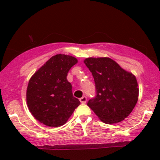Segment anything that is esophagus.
<instances>
[{"mask_svg":"<svg viewBox=\"0 0 160 160\" xmlns=\"http://www.w3.org/2000/svg\"><path fill=\"white\" fill-rule=\"evenodd\" d=\"M80 101L82 104H85L86 102V101H87V98H86V96H82V98H80Z\"/></svg>","mask_w":160,"mask_h":160,"instance_id":"1","label":"esophagus"}]
</instances>
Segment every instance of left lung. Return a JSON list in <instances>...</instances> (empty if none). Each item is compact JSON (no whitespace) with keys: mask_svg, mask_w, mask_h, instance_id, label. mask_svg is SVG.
Listing matches in <instances>:
<instances>
[{"mask_svg":"<svg viewBox=\"0 0 160 160\" xmlns=\"http://www.w3.org/2000/svg\"><path fill=\"white\" fill-rule=\"evenodd\" d=\"M84 63L92 74L96 91L95 97L87 105L104 123L123 120L132 111L138 98L135 77L107 57L87 58Z\"/></svg>","mask_w":160,"mask_h":160,"instance_id":"obj_1","label":"left lung"}]
</instances>
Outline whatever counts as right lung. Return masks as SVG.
Masks as SVG:
<instances>
[{
  "label": "right lung",
  "instance_id": "add662e5",
  "mask_svg": "<svg viewBox=\"0 0 160 160\" xmlns=\"http://www.w3.org/2000/svg\"><path fill=\"white\" fill-rule=\"evenodd\" d=\"M78 63L74 57L58 54L34 73L27 88V104L39 122L51 127L66 123L80 102L74 97L67 80L69 70Z\"/></svg>",
  "mask_w": 160,
  "mask_h": 160
}]
</instances>
